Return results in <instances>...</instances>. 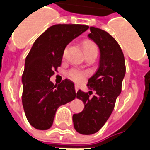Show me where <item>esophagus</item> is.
Returning <instances> with one entry per match:
<instances>
[{
  "label": "esophagus",
  "mask_w": 150,
  "mask_h": 150,
  "mask_svg": "<svg viewBox=\"0 0 150 150\" xmlns=\"http://www.w3.org/2000/svg\"><path fill=\"white\" fill-rule=\"evenodd\" d=\"M75 92L78 91L79 90V86H75Z\"/></svg>",
  "instance_id": "34e87169"
}]
</instances>
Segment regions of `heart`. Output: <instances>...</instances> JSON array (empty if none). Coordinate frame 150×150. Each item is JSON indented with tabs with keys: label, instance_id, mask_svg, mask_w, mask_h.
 I'll list each match as a JSON object with an SVG mask.
<instances>
[{
	"label": "heart",
	"instance_id": "obj_1",
	"mask_svg": "<svg viewBox=\"0 0 150 150\" xmlns=\"http://www.w3.org/2000/svg\"><path fill=\"white\" fill-rule=\"evenodd\" d=\"M83 47H84V51H88V50H92V49H97V47L92 41L90 40H86L83 43ZM67 52V47L64 49V56L66 55ZM70 79H71L72 80L75 81V83H82L84 80V79L86 77V73L83 71L79 69H72L68 73Z\"/></svg>",
	"mask_w": 150,
	"mask_h": 150
}]
</instances>
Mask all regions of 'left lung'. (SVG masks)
I'll return each mask as SVG.
<instances>
[{"instance_id": "obj_1", "label": "left lung", "mask_w": 150, "mask_h": 150, "mask_svg": "<svg viewBox=\"0 0 150 150\" xmlns=\"http://www.w3.org/2000/svg\"><path fill=\"white\" fill-rule=\"evenodd\" d=\"M90 30L88 37L99 48V64L88 79L86 86L90 91L85 93L79 90L77 92L76 98L83 102L84 109L72 117L75 130L85 135L98 132L108 120L121 94L126 74L124 55L115 38L100 28L91 27ZM93 90L96 95L90 98Z\"/></svg>"}]
</instances>
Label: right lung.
Segmentation results:
<instances>
[{"label":"right lung","instance_id":"1","mask_svg":"<svg viewBox=\"0 0 150 150\" xmlns=\"http://www.w3.org/2000/svg\"><path fill=\"white\" fill-rule=\"evenodd\" d=\"M88 28L83 24H55L34 42L25 59L22 75V104L34 128L48 129L59 107L75 99L72 81L66 79L54 86L50 78L61 65L67 45Z\"/></svg>","mask_w":150,"mask_h":150}]
</instances>
